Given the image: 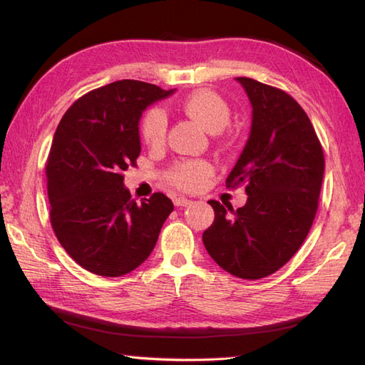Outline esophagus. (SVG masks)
Wrapping results in <instances>:
<instances>
[{"instance_id":"esophagus-1","label":"esophagus","mask_w":365,"mask_h":365,"mask_svg":"<svg viewBox=\"0 0 365 365\" xmlns=\"http://www.w3.org/2000/svg\"><path fill=\"white\" fill-rule=\"evenodd\" d=\"M191 204V200L187 197H175L174 199V205L177 207H188Z\"/></svg>"}]
</instances>
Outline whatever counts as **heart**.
I'll return each instance as SVG.
<instances>
[{
  "instance_id": "obj_1",
  "label": "heart",
  "mask_w": 365,
  "mask_h": 365,
  "mask_svg": "<svg viewBox=\"0 0 365 365\" xmlns=\"http://www.w3.org/2000/svg\"><path fill=\"white\" fill-rule=\"evenodd\" d=\"M182 111L208 133H220L230 122V108L227 102L213 91H197L191 94L182 103ZM166 131L168 120L161 110L153 108L144 114L139 125V133L147 145L155 149L165 144ZM212 174L213 168L208 161L183 160L177 161L168 170L166 180L178 190L196 191L204 187Z\"/></svg>"
}]
</instances>
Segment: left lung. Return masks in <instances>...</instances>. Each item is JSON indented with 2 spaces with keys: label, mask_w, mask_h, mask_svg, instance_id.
I'll list each match as a JSON object with an SVG mask.
<instances>
[{
  "label": "left lung",
  "mask_w": 365,
  "mask_h": 365,
  "mask_svg": "<svg viewBox=\"0 0 365 365\" xmlns=\"http://www.w3.org/2000/svg\"><path fill=\"white\" fill-rule=\"evenodd\" d=\"M235 80L251 102L252 125L226 185H246L247 200L237 210L210 200L215 221L202 242L227 273L260 279L284 267L304 243L319 208L324 157L297 100L246 76Z\"/></svg>",
  "instance_id": "left-lung-1"
}]
</instances>
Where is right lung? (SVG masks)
<instances>
[{"label":"right lung","instance_id":"right-lung-1","mask_svg":"<svg viewBox=\"0 0 365 365\" xmlns=\"http://www.w3.org/2000/svg\"><path fill=\"white\" fill-rule=\"evenodd\" d=\"M173 94L114 81L80 97L59 122L46 160L50 221L61 246L91 273L118 277L138 268L174 210L163 192L138 205L123 187V170L141 153L143 111Z\"/></svg>","mask_w":365,"mask_h":365}]
</instances>
